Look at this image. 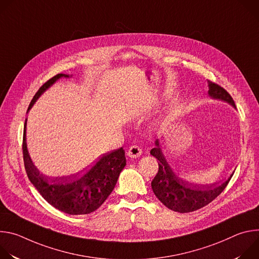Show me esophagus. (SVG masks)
Segmentation results:
<instances>
[{"label":"esophagus","instance_id":"esophagus-1","mask_svg":"<svg viewBox=\"0 0 259 259\" xmlns=\"http://www.w3.org/2000/svg\"><path fill=\"white\" fill-rule=\"evenodd\" d=\"M141 154H142V151H141L140 147L137 146V145L130 146V149L127 152V156L130 157V158H133V159L141 156Z\"/></svg>","mask_w":259,"mask_h":259}]
</instances>
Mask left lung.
<instances>
[{"label": "left lung", "instance_id": "1", "mask_svg": "<svg viewBox=\"0 0 259 259\" xmlns=\"http://www.w3.org/2000/svg\"><path fill=\"white\" fill-rule=\"evenodd\" d=\"M208 95L213 99L226 101L236 107L232 96L219 85L207 81ZM155 147L151 150V155L159 161V171L152 181V189L156 197L169 209L188 213L196 211L212 202L219 196L231 180L233 174L224 183L215 186H198L182 179L179 174L174 172L167 162L160 145L159 139L155 142Z\"/></svg>", "mask_w": 259, "mask_h": 259}]
</instances>
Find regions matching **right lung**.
I'll list each match as a JSON object with an SVG mask.
<instances>
[{"instance_id": "add662e5", "label": "right lung", "mask_w": 259, "mask_h": 259, "mask_svg": "<svg viewBox=\"0 0 259 259\" xmlns=\"http://www.w3.org/2000/svg\"><path fill=\"white\" fill-rule=\"evenodd\" d=\"M71 76L58 73L47 81L35 93L29 103L26 114L38 98L61 78ZM26 121L23 131V161L28 179L41 196L54 208L70 214H89L98 209L115 189L121 171L126 166V157L123 147L104 154L99 160L82 175L73 178L48 177L34 166L28 154L26 144Z\"/></svg>"}]
</instances>
